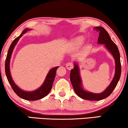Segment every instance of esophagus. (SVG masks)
Segmentation results:
<instances>
[{
	"label": "esophagus",
	"mask_w": 128,
	"mask_h": 128,
	"mask_svg": "<svg viewBox=\"0 0 128 128\" xmlns=\"http://www.w3.org/2000/svg\"><path fill=\"white\" fill-rule=\"evenodd\" d=\"M66 67H67L68 70H72L73 68V64L72 62H68L66 64Z\"/></svg>",
	"instance_id": "esophagus-1"
}]
</instances>
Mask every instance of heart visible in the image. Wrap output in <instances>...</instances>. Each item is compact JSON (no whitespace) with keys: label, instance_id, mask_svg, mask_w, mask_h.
<instances>
[{"label":"heart","instance_id":"heart-1","mask_svg":"<svg viewBox=\"0 0 128 128\" xmlns=\"http://www.w3.org/2000/svg\"><path fill=\"white\" fill-rule=\"evenodd\" d=\"M84 40V39L83 37H79V38H77L76 40H74L72 44H73L74 46H80V45H81L83 43Z\"/></svg>","mask_w":128,"mask_h":128}]
</instances>
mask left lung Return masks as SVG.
<instances>
[{
	"label": "left lung",
	"mask_w": 128,
	"mask_h": 128,
	"mask_svg": "<svg viewBox=\"0 0 128 128\" xmlns=\"http://www.w3.org/2000/svg\"><path fill=\"white\" fill-rule=\"evenodd\" d=\"M99 32L98 38V44H104L105 48L112 55L115 62V72L114 76L109 86L100 93H94L84 89L82 85V80L80 74V68L77 62H74V68L70 72V80L76 93L78 97L83 99L88 100H100L104 99L110 95L119 82L121 74V64L120 53L118 46L111 40L109 34L103 27L95 28Z\"/></svg>",
	"instance_id": "left-lung-1"
}]
</instances>
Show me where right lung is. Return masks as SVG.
Listing matches in <instances>:
<instances>
[{
	"instance_id": "right-lung-1",
	"label": "right lung",
	"mask_w": 128,
	"mask_h": 128,
	"mask_svg": "<svg viewBox=\"0 0 128 128\" xmlns=\"http://www.w3.org/2000/svg\"><path fill=\"white\" fill-rule=\"evenodd\" d=\"M32 30L31 29L26 28L25 30H23L22 34L19 35L18 37L16 38L14 40V41L12 42L11 44L10 47L8 50L7 56H6V61H5V72L6 76L7 77V79L9 82V84H10L11 87H12V89L15 92V93L20 98H24V99L26 100H30V101H34V100H37L39 99L44 98L45 96H47L48 93L51 91V88H52V86L53 84V82L54 81L55 77H56V70L59 67H54L51 68L48 72L47 75L46 76L44 82L41 86L39 87L38 89L34 90V91L31 92H26L25 90H22L21 88L18 86L14 83V82L11 76L10 72V61L11 58V56H12V52L14 51V46H16V44L18 42L20 38L28 30Z\"/></svg>"
}]
</instances>
